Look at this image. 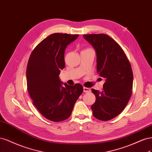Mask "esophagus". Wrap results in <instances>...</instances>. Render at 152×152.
Returning <instances> with one entry per match:
<instances>
[{
    "label": "esophagus",
    "instance_id": "34e87169",
    "mask_svg": "<svg viewBox=\"0 0 152 152\" xmlns=\"http://www.w3.org/2000/svg\"><path fill=\"white\" fill-rule=\"evenodd\" d=\"M83 91H84L85 93H89L91 91V90L89 88L84 87L83 88Z\"/></svg>",
    "mask_w": 152,
    "mask_h": 152
}]
</instances>
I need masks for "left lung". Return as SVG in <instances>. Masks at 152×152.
I'll return each mask as SVG.
<instances>
[{
  "label": "left lung",
  "instance_id": "8db88e82",
  "mask_svg": "<svg viewBox=\"0 0 152 152\" xmlns=\"http://www.w3.org/2000/svg\"><path fill=\"white\" fill-rule=\"evenodd\" d=\"M96 53V71L105 78L103 91L91 89L96 97L91 107L93 115L100 121L112 119L124 110L132 95L133 74L124 50L105 34L83 35Z\"/></svg>",
  "mask_w": 152,
  "mask_h": 152
}]
</instances>
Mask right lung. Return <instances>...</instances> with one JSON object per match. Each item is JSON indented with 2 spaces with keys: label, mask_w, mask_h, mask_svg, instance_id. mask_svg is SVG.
Instances as JSON below:
<instances>
[{
  "label": "right lung",
  "mask_w": 152,
  "mask_h": 152,
  "mask_svg": "<svg viewBox=\"0 0 152 152\" xmlns=\"http://www.w3.org/2000/svg\"><path fill=\"white\" fill-rule=\"evenodd\" d=\"M78 36L52 34L37 45L29 58L26 68L28 94L41 114L53 122L69 118L83 91L79 83L73 86L65 83L63 86L58 77L65 67L66 48Z\"/></svg>",
  "instance_id": "add662e5"
}]
</instances>
